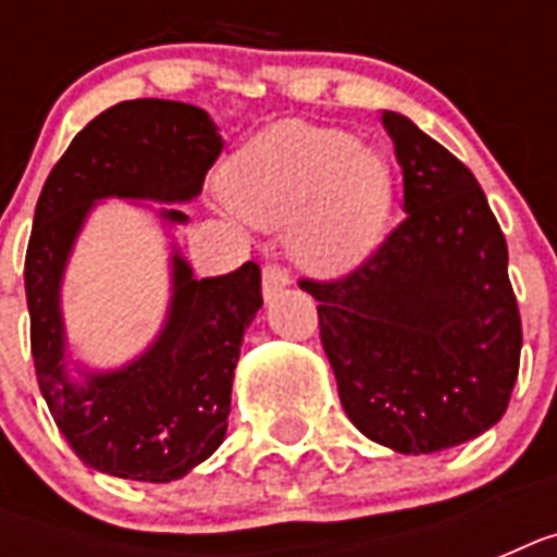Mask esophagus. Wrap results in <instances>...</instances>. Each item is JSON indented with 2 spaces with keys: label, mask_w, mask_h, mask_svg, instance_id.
Returning a JSON list of instances; mask_svg holds the SVG:
<instances>
[{
  "label": "esophagus",
  "mask_w": 557,
  "mask_h": 557,
  "mask_svg": "<svg viewBox=\"0 0 557 557\" xmlns=\"http://www.w3.org/2000/svg\"><path fill=\"white\" fill-rule=\"evenodd\" d=\"M288 283H292V277H288L286 269H280V265H265L262 269V295L265 297H274L280 292V288H286Z\"/></svg>",
  "instance_id": "1"
}]
</instances>
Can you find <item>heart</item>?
<instances>
[{"label": "heart", "mask_w": 557, "mask_h": 557, "mask_svg": "<svg viewBox=\"0 0 557 557\" xmlns=\"http://www.w3.org/2000/svg\"><path fill=\"white\" fill-rule=\"evenodd\" d=\"M225 193L251 225H292V257L321 277L358 269L389 213L387 164L326 126L283 124L253 138L225 168Z\"/></svg>", "instance_id": "b5f03b06"}]
</instances>
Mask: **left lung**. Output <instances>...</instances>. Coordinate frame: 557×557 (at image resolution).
<instances>
[{
    "mask_svg": "<svg viewBox=\"0 0 557 557\" xmlns=\"http://www.w3.org/2000/svg\"><path fill=\"white\" fill-rule=\"evenodd\" d=\"M405 176V213L318 300L349 422L398 454H436L497 424L518 381L520 312L509 248L474 173L410 117L381 112Z\"/></svg>",
    "mask_w": 557,
    "mask_h": 557,
    "instance_id": "8db88e82",
    "label": "left lung"
}]
</instances>
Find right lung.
Returning <instances> with one entry per match:
<instances>
[{
  "label": "right lung",
  "instance_id": "right-lung-1",
  "mask_svg": "<svg viewBox=\"0 0 557 557\" xmlns=\"http://www.w3.org/2000/svg\"><path fill=\"white\" fill-rule=\"evenodd\" d=\"M222 152L205 109L178 100H124L74 135L48 173L25 253L30 352L39 389L72 450L95 471L170 483L222 445L245 326L262 306L260 265L193 277L173 253L168 321L150 349L121 370H65L60 283L74 239L98 199L190 201ZM168 225H185L161 208Z\"/></svg>",
  "mask_w": 557,
  "mask_h": 557
}]
</instances>
